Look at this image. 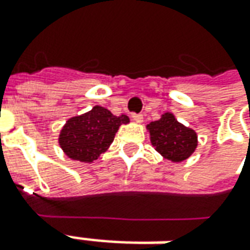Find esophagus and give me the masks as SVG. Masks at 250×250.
<instances>
[{
    "label": "esophagus",
    "instance_id": "1",
    "mask_svg": "<svg viewBox=\"0 0 250 250\" xmlns=\"http://www.w3.org/2000/svg\"><path fill=\"white\" fill-rule=\"evenodd\" d=\"M132 120H134V122H137V123H142V120H144V115H142V113H134V115H132Z\"/></svg>",
    "mask_w": 250,
    "mask_h": 250
}]
</instances>
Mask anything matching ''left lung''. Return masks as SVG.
<instances>
[{
	"mask_svg": "<svg viewBox=\"0 0 250 250\" xmlns=\"http://www.w3.org/2000/svg\"><path fill=\"white\" fill-rule=\"evenodd\" d=\"M147 130L156 150L168 160H185L197 146L196 132L178 123L171 113H166L160 120L152 122Z\"/></svg>",
	"mask_w": 250,
	"mask_h": 250,
	"instance_id": "obj_1",
	"label": "left lung"
}]
</instances>
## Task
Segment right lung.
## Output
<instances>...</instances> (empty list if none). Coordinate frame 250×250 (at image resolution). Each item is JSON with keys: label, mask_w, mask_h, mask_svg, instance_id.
Wrapping results in <instances>:
<instances>
[{"label": "right lung", "mask_w": 250, "mask_h": 250, "mask_svg": "<svg viewBox=\"0 0 250 250\" xmlns=\"http://www.w3.org/2000/svg\"><path fill=\"white\" fill-rule=\"evenodd\" d=\"M125 123H128L125 115L115 116L97 105L82 116L69 119L59 142L69 159L91 163L109 147L119 125Z\"/></svg>", "instance_id": "1"}]
</instances>
